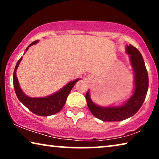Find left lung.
<instances>
[{
  "mask_svg": "<svg viewBox=\"0 0 159 159\" xmlns=\"http://www.w3.org/2000/svg\"><path fill=\"white\" fill-rule=\"evenodd\" d=\"M126 53L129 56L134 72V88L131 97L118 106L104 107L95 104L90 98V90L85 98L88 108L96 118L103 121H119L125 120L136 114L142 106L148 89V75L144 60L140 51L132 45L126 46Z\"/></svg>",
  "mask_w": 159,
  "mask_h": 159,
  "instance_id": "1",
  "label": "left lung"
}]
</instances>
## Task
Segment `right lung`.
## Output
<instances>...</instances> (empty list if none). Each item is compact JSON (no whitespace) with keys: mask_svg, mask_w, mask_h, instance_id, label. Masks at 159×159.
Masks as SVG:
<instances>
[{"mask_svg":"<svg viewBox=\"0 0 159 159\" xmlns=\"http://www.w3.org/2000/svg\"><path fill=\"white\" fill-rule=\"evenodd\" d=\"M38 41L39 40H36L34 42H32L26 48L25 53L27 51V50L29 49L30 46H32V45L36 44ZM21 59H22V56L17 62L14 69V75H13L14 90L18 99L28 109L31 111L34 114L38 115V116H48L59 112L65 105L67 97H68L69 94L70 93L71 89H72L76 82L80 79H77L73 80V81L69 82L68 84H66L64 87H63L61 89H60L57 92H56L52 95H50L48 96L42 98L29 97L25 94L23 91L21 90L20 85L19 84L18 79H17L16 77V69L18 68Z\"/></svg>","mask_w":159,"mask_h":159,"instance_id":"1","label":"right lung"}]
</instances>
